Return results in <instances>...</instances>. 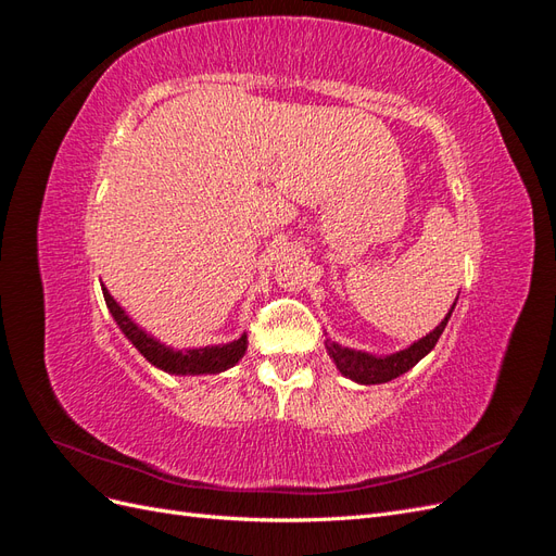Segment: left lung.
I'll return each mask as SVG.
<instances>
[{"label":"left lung","instance_id":"8db88e82","mask_svg":"<svg viewBox=\"0 0 556 556\" xmlns=\"http://www.w3.org/2000/svg\"><path fill=\"white\" fill-rule=\"evenodd\" d=\"M453 307H455V303H453ZM453 307L448 309V315L441 319V324L437 326L434 331H430L425 338H420L418 343H414L402 352L388 354V357H376V354L350 350V348H343L338 343H331V340H326V350H329L331 359L338 366V371L348 376L350 380L362 382V386H378V382H390L394 378H400L402 374L410 371V368H414L427 352H432L439 336L444 333V329H446Z\"/></svg>","mask_w":556,"mask_h":556}]
</instances>
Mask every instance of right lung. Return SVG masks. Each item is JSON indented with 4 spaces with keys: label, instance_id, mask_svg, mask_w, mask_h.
I'll use <instances>...</instances> for the list:
<instances>
[{
    "label": "right lung",
    "instance_id": "right-lung-1",
    "mask_svg": "<svg viewBox=\"0 0 556 556\" xmlns=\"http://www.w3.org/2000/svg\"><path fill=\"white\" fill-rule=\"evenodd\" d=\"M105 295V305L112 312V317L119 324L122 333L131 340L136 350L146 357L150 364L156 368H162L166 374H176V376H202V374H220L225 368L235 366L247 352V333L232 340L227 345H208V348H199V350H174L166 348L160 340H154L150 333L140 329L138 324L131 321V317L126 315L122 305L110 295V291L103 287Z\"/></svg>",
    "mask_w": 556,
    "mask_h": 556
}]
</instances>
